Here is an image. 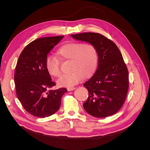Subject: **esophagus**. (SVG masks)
Returning a JSON list of instances; mask_svg holds the SVG:
<instances>
[{
  "label": "esophagus",
  "instance_id": "1",
  "mask_svg": "<svg viewBox=\"0 0 150 150\" xmlns=\"http://www.w3.org/2000/svg\"><path fill=\"white\" fill-rule=\"evenodd\" d=\"M75 89H76V88H74V87H71V88H68L67 90H68V91H73Z\"/></svg>",
  "mask_w": 150,
  "mask_h": 150
}]
</instances>
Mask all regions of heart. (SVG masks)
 <instances>
[{
  "instance_id": "heart-1",
  "label": "heart",
  "mask_w": 150,
  "mask_h": 150,
  "mask_svg": "<svg viewBox=\"0 0 150 150\" xmlns=\"http://www.w3.org/2000/svg\"><path fill=\"white\" fill-rule=\"evenodd\" d=\"M56 54L61 60L71 61V70L73 71L58 80L57 84L61 87L74 86L82 80L83 76L86 78L92 76L97 69L98 52L91 44L69 42L62 45ZM45 66L50 76L54 78H59L61 76L59 62L56 58L47 57Z\"/></svg>"
}]
</instances>
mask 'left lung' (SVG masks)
Listing matches in <instances>:
<instances>
[{
    "label": "left lung",
    "instance_id": "obj_1",
    "mask_svg": "<svg viewBox=\"0 0 150 150\" xmlns=\"http://www.w3.org/2000/svg\"><path fill=\"white\" fill-rule=\"evenodd\" d=\"M71 36L93 44L98 52V69L84 84L89 93L83 104L84 110L97 117L115 114L123 105L129 86L128 71L118 47L99 33H84Z\"/></svg>",
    "mask_w": 150,
    "mask_h": 150
}]
</instances>
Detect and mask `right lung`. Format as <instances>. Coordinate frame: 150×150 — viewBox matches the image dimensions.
<instances>
[{"mask_svg": "<svg viewBox=\"0 0 150 150\" xmlns=\"http://www.w3.org/2000/svg\"><path fill=\"white\" fill-rule=\"evenodd\" d=\"M64 36L42 38L31 42L20 54L14 82L17 98L25 110L34 116L54 114L61 106L66 88L50 89L56 85L46 69L47 54Z\"/></svg>", "mask_w": 150, "mask_h": 150, "instance_id": "1", "label": "right lung"}]
</instances>
